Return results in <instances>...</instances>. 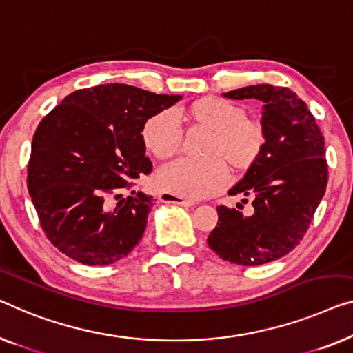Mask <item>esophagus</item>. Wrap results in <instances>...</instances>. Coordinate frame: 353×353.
Returning a JSON list of instances; mask_svg holds the SVG:
<instances>
[{"mask_svg":"<svg viewBox=\"0 0 353 353\" xmlns=\"http://www.w3.org/2000/svg\"><path fill=\"white\" fill-rule=\"evenodd\" d=\"M159 199H161V202L175 203V205H181V207H192L194 205V202L186 201V199H181L178 196H173V194H168V192H162Z\"/></svg>","mask_w":353,"mask_h":353,"instance_id":"1","label":"esophagus"}]
</instances>
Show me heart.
<instances>
[{
  "label": "heart",
  "instance_id": "1",
  "mask_svg": "<svg viewBox=\"0 0 353 353\" xmlns=\"http://www.w3.org/2000/svg\"><path fill=\"white\" fill-rule=\"evenodd\" d=\"M181 114L192 124L210 130L202 154L203 159H180L161 167L156 185L162 192L181 199H203L223 189L228 183L226 166L245 173L261 159L265 130L261 122L245 117V111L232 101L203 97L188 105ZM141 141L157 159H168L180 151L183 132L172 111H159L145 121Z\"/></svg>",
  "mask_w": 353,
  "mask_h": 353
}]
</instances>
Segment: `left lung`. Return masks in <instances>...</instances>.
<instances>
[{"label":"left lung","instance_id":"obj_1","mask_svg":"<svg viewBox=\"0 0 353 353\" xmlns=\"http://www.w3.org/2000/svg\"><path fill=\"white\" fill-rule=\"evenodd\" d=\"M223 97L263 101L265 148L228 192L252 199L253 213L237 210L242 203L216 207L218 224L207 242L224 261L261 265L288 254L307 231L328 183L325 140L307 105L287 88L256 84Z\"/></svg>","mask_w":353,"mask_h":353}]
</instances>
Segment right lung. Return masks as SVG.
Returning <instances> with one entry per match:
<instances>
[{"label": "right lung", "instance_id": "1", "mask_svg": "<svg viewBox=\"0 0 353 353\" xmlns=\"http://www.w3.org/2000/svg\"><path fill=\"white\" fill-rule=\"evenodd\" d=\"M181 95L103 84L65 97L39 122L28 162V192L46 236L88 265L125 258L145 234L154 199L122 192L148 175L141 127Z\"/></svg>", "mask_w": 353, "mask_h": 353}]
</instances>
